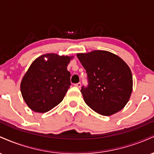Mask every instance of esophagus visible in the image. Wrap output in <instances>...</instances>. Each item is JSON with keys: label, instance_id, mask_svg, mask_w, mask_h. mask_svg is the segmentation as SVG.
<instances>
[{"label": "esophagus", "instance_id": "obj_1", "mask_svg": "<svg viewBox=\"0 0 154 154\" xmlns=\"http://www.w3.org/2000/svg\"><path fill=\"white\" fill-rule=\"evenodd\" d=\"M75 87H77V88H80L81 87V83L78 82V83H77V84H75Z\"/></svg>", "mask_w": 154, "mask_h": 154}]
</instances>
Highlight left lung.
<instances>
[{
	"label": "left lung",
	"mask_w": 154,
	"mask_h": 154,
	"mask_svg": "<svg viewBox=\"0 0 154 154\" xmlns=\"http://www.w3.org/2000/svg\"><path fill=\"white\" fill-rule=\"evenodd\" d=\"M77 56L88 75V86H82L81 90L86 104L103 116L121 111L132 91V75L128 65L106 51L77 54Z\"/></svg>",
	"instance_id": "8db88e82"
}]
</instances>
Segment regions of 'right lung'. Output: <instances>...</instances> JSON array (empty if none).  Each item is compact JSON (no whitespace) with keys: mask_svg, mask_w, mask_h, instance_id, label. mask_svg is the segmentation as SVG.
I'll return each instance as SVG.
<instances>
[{"mask_svg":"<svg viewBox=\"0 0 154 154\" xmlns=\"http://www.w3.org/2000/svg\"><path fill=\"white\" fill-rule=\"evenodd\" d=\"M73 58L46 54L32 63L20 85L22 95L29 109L45 113L62 101L71 85L67 66Z\"/></svg>","mask_w":154,"mask_h":154,"instance_id":"obj_1","label":"right lung"}]
</instances>
